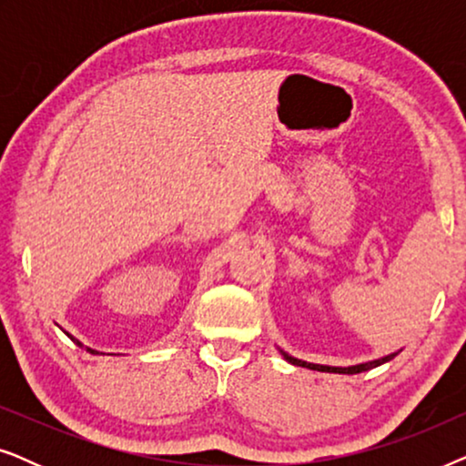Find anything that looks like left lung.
I'll return each mask as SVG.
<instances>
[{"label": "left lung", "mask_w": 466, "mask_h": 466, "mask_svg": "<svg viewBox=\"0 0 466 466\" xmlns=\"http://www.w3.org/2000/svg\"><path fill=\"white\" fill-rule=\"evenodd\" d=\"M278 350H279V354L284 356V360H286V362H290V365L311 369V371H322V373H343V375H354V373L369 371V369H375V367L384 365V362H388V360H392L394 356H397V354L400 352V350H397V352L381 356V359H373V360H367V362H359V365H350V367H330V365H316V362H308V360L295 359V356H290L289 352H284L282 348H278Z\"/></svg>", "instance_id": "left-lung-1"}]
</instances>
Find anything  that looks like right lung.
Returning a JSON list of instances; mask_svg holds the SVG:
<instances>
[{
    "label": "right lung",
    "mask_w": 466,
    "mask_h": 466,
    "mask_svg": "<svg viewBox=\"0 0 466 466\" xmlns=\"http://www.w3.org/2000/svg\"><path fill=\"white\" fill-rule=\"evenodd\" d=\"M67 337H72V335H69V333H67ZM72 341H74V343H78V346H80V348H85V346H82V341H78V339H76V337H72ZM86 352H91V354H95V350H91V348H86Z\"/></svg>",
    "instance_id": "add662e5"
}]
</instances>
